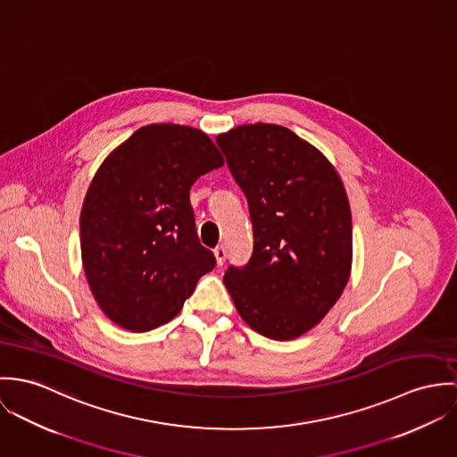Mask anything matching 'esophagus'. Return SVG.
Returning <instances> with one entry per match:
<instances>
[{"instance_id":"obj_1","label":"esophagus","mask_w":457,"mask_h":457,"mask_svg":"<svg viewBox=\"0 0 457 457\" xmlns=\"http://www.w3.org/2000/svg\"><path fill=\"white\" fill-rule=\"evenodd\" d=\"M213 253H215L217 264H219V266H222V264H224V261H226V249H224L222 245H219V247H215Z\"/></svg>"}]
</instances>
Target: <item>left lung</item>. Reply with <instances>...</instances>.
<instances>
[{"instance_id":"1","label":"left lung","mask_w":457,"mask_h":457,"mask_svg":"<svg viewBox=\"0 0 457 457\" xmlns=\"http://www.w3.org/2000/svg\"><path fill=\"white\" fill-rule=\"evenodd\" d=\"M244 191L253 251L224 284L242 319L262 337L293 340L342 296L353 264V217L333 164L291 129L245 124L217 137Z\"/></svg>"}]
</instances>
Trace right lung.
Returning <instances> with one entry per match:
<instances>
[{"label": "right lung", "mask_w": 457, "mask_h": 457, "mask_svg": "<svg viewBox=\"0 0 457 457\" xmlns=\"http://www.w3.org/2000/svg\"><path fill=\"white\" fill-rule=\"evenodd\" d=\"M222 164L204 131L179 124L144 126L103 161L82 204L80 249L110 320L129 331L157 328L213 270L189 191Z\"/></svg>", "instance_id": "right-lung-1"}]
</instances>
